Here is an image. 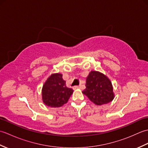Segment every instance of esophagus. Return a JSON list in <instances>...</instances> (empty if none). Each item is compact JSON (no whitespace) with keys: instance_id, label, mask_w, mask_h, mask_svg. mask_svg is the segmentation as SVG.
Wrapping results in <instances>:
<instances>
[{"instance_id":"1","label":"esophagus","mask_w":148,"mask_h":148,"mask_svg":"<svg viewBox=\"0 0 148 148\" xmlns=\"http://www.w3.org/2000/svg\"><path fill=\"white\" fill-rule=\"evenodd\" d=\"M81 87V85H79V86H75L73 87V89L74 90H76V89H77V88H80Z\"/></svg>"}]
</instances>
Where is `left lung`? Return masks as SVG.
Returning <instances> with one entry per match:
<instances>
[{
	"instance_id": "1",
	"label": "left lung",
	"mask_w": 148,
	"mask_h": 148,
	"mask_svg": "<svg viewBox=\"0 0 148 148\" xmlns=\"http://www.w3.org/2000/svg\"><path fill=\"white\" fill-rule=\"evenodd\" d=\"M86 88L83 93L97 106L106 104L114 98L111 81L99 71L90 72L86 79Z\"/></svg>"
}]
</instances>
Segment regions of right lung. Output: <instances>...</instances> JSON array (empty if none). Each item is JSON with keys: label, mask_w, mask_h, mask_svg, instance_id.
I'll return each instance as SVG.
<instances>
[{"label": "right lung", "mask_w": 148, "mask_h": 148, "mask_svg": "<svg viewBox=\"0 0 148 148\" xmlns=\"http://www.w3.org/2000/svg\"><path fill=\"white\" fill-rule=\"evenodd\" d=\"M72 93L73 90L66 86L62 74H52L42 86V102L51 108H60L68 102Z\"/></svg>", "instance_id": "1"}]
</instances>
